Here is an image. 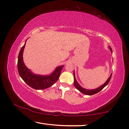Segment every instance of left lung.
I'll use <instances>...</instances> for the list:
<instances>
[{"mask_svg": "<svg viewBox=\"0 0 129 129\" xmlns=\"http://www.w3.org/2000/svg\"><path fill=\"white\" fill-rule=\"evenodd\" d=\"M110 49H111V51L112 52V50L110 48ZM111 75H112V74L110 75V76L109 78V79L107 80V81L105 82V84H104L103 85H101V86L98 87L97 89H93V90H87L85 89H84L80 85L78 84V83L77 81H76V78L75 77V74L74 72V86L76 87V89H77L78 90H79L81 92L83 93V94H84L85 95H94L96 94V93L99 92V91H100L101 90H102L104 87L106 86L107 85H108L109 83V81H110L111 78Z\"/></svg>", "mask_w": 129, "mask_h": 129, "instance_id": "left-lung-1", "label": "left lung"}]
</instances>
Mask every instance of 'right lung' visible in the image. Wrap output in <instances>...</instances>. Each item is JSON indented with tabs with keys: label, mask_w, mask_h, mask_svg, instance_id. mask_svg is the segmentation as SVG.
Instances as JSON below:
<instances>
[{
	"label": "right lung",
	"mask_w": 129,
	"mask_h": 129,
	"mask_svg": "<svg viewBox=\"0 0 129 129\" xmlns=\"http://www.w3.org/2000/svg\"><path fill=\"white\" fill-rule=\"evenodd\" d=\"M25 43L19 52L18 60V70L19 75L23 80L32 88L37 90L45 89L50 87L58 80L62 66L57 67L56 70L49 76H42L33 74L24 65L23 60V53Z\"/></svg>",
	"instance_id": "1"
}]
</instances>
